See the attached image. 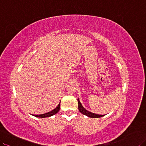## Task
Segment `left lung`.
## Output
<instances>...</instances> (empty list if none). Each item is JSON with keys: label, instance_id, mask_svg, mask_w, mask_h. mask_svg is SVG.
<instances>
[{"label": "left lung", "instance_id": "1", "mask_svg": "<svg viewBox=\"0 0 146 146\" xmlns=\"http://www.w3.org/2000/svg\"><path fill=\"white\" fill-rule=\"evenodd\" d=\"M77 101H78V108H79V111L81 113H82L83 115H86L88 117H90V118H100V117L105 116V115H98V114H96V113L88 111V110L85 109L82 106V105L81 104L79 98H77Z\"/></svg>", "mask_w": 146, "mask_h": 146}]
</instances>
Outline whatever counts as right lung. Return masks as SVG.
<instances>
[{"label": "right lung", "instance_id": "obj_1", "mask_svg": "<svg viewBox=\"0 0 146 146\" xmlns=\"http://www.w3.org/2000/svg\"><path fill=\"white\" fill-rule=\"evenodd\" d=\"M61 103V102H60ZM60 103L58 105V106L56 108H54V110H52V111H49L48 113H44V114H41V115H32L34 116H36V117H38V118H47V117H50L51 116H53L56 115L57 113H58L59 110H60Z\"/></svg>", "mask_w": 146, "mask_h": 146}]
</instances>
